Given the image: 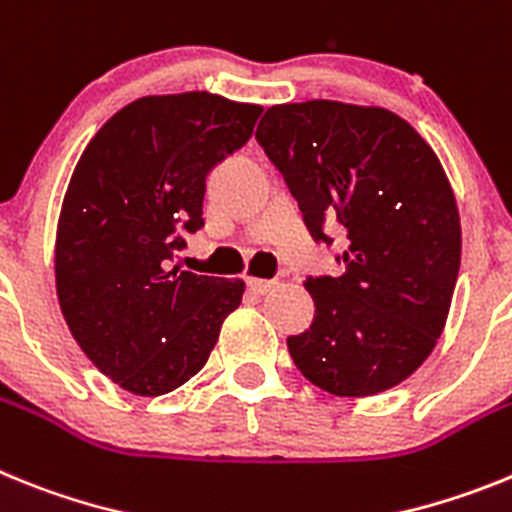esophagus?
<instances>
[{"label":"esophagus","instance_id":"obj_1","mask_svg":"<svg viewBox=\"0 0 512 512\" xmlns=\"http://www.w3.org/2000/svg\"><path fill=\"white\" fill-rule=\"evenodd\" d=\"M247 286H250V291L257 293V296H265L268 291H273L275 281H265V278H247Z\"/></svg>","mask_w":512,"mask_h":512}]
</instances>
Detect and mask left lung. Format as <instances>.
<instances>
[{
  "instance_id": "1",
  "label": "left lung",
  "mask_w": 512,
  "mask_h": 512,
  "mask_svg": "<svg viewBox=\"0 0 512 512\" xmlns=\"http://www.w3.org/2000/svg\"><path fill=\"white\" fill-rule=\"evenodd\" d=\"M311 237L348 247L340 275H309L314 322L288 337L306 379L337 397L402 384L433 353L461 265L456 198L435 151L384 108L275 105L255 133Z\"/></svg>"
}]
</instances>
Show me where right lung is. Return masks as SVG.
Returning a JSON list of instances; mask_svg holds the SVG:
<instances>
[{
  "mask_svg": "<svg viewBox=\"0 0 512 512\" xmlns=\"http://www.w3.org/2000/svg\"><path fill=\"white\" fill-rule=\"evenodd\" d=\"M260 113L211 92L141 97L74 167L56 293L84 355L131 394L159 397L193 379L242 304L239 278L172 268V257L203 229L208 172L247 144Z\"/></svg>",
  "mask_w": 512,
  "mask_h": 512,
  "instance_id": "add662e5",
  "label": "right lung"
}]
</instances>
